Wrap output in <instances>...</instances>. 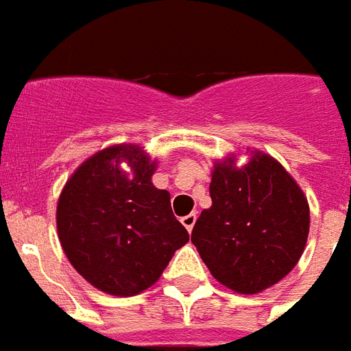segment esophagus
Instances as JSON below:
<instances>
[{"instance_id":"1","label":"esophagus","mask_w":351,"mask_h":351,"mask_svg":"<svg viewBox=\"0 0 351 351\" xmlns=\"http://www.w3.org/2000/svg\"><path fill=\"white\" fill-rule=\"evenodd\" d=\"M195 220H197V213H190V215L182 217V224L186 226V230H188V232H192V230H193V224H195Z\"/></svg>"}]
</instances>
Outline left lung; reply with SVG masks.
Instances as JSON below:
<instances>
[{"mask_svg": "<svg viewBox=\"0 0 351 351\" xmlns=\"http://www.w3.org/2000/svg\"><path fill=\"white\" fill-rule=\"evenodd\" d=\"M210 209L192 230V243L213 278L235 293L254 295L283 279L302 256L310 207L276 159L254 154L243 169L218 163Z\"/></svg>", "mask_w": 351, "mask_h": 351, "instance_id": "8db88e82", "label": "left lung"}]
</instances>
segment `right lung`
Here are the masks:
<instances>
[{"label": "right lung", "instance_id": "add662e5", "mask_svg": "<svg viewBox=\"0 0 351 351\" xmlns=\"http://www.w3.org/2000/svg\"><path fill=\"white\" fill-rule=\"evenodd\" d=\"M154 169L138 146H114L87 159L60 193L56 228L66 256L108 295L133 296L154 285L190 239L171 193L152 184Z\"/></svg>", "mask_w": 351, "mask_h": 351}]
</instances>
